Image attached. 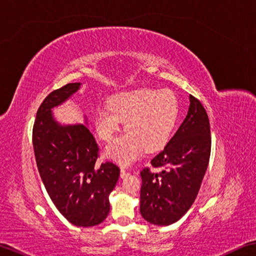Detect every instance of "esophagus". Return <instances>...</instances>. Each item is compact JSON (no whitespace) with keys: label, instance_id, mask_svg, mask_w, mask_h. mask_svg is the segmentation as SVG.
<instances>
[{"label":"esophagus","instance_id":"esophagus-1","mask_svg":"<svg viewBox=\"0 0 256 256\" xmlns=\"http://www.w3.org/2000/svg\"><path fill=\"white\" fill-rule=\"evenodd\" d=\"M130 175V172L128 170H125L124 168H121V172H120V176H121V178H125L128 177Z\"/></svg>","mask_w":256,"mask_h":256}]
</instances>
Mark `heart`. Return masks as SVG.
<instances>
[{"label": "heart", "mask_w": 256, "mask_h": 256, "mask_svg": "<svg viewBox=\"0 0 256 256\" xmlns=\"http://www.w3.org/2000/svg\"><path fill=\"white\" fill-rule=\"evenodd\" d=\"M178 116V100L170 90L142 89L123 92L108 100V108H98L94 116L96 132L111 140L125 123L128 133L108 145L106 154L128 165L144 150L156 152L170 138Z\"/></svg>", "instance_id": "b5f03b06"}]
</instances>
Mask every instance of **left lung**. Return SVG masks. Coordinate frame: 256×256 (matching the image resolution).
Wrapping results in <instances>:
<instances>
[{"label":"left lung","mask_w":256,"mask_h":256,"mask_svg":"<svg viewBox=\"0 0 256 256\" xmlns=\"http://www.w3.org/2000/svg\"><path fill=\"white\" fill-rule=\"evenodd\" d=\"M186 118L165 148L150 164L164 167L160 172L150 168L140 172V211L155 226L175 224L189 210L197 197L209 164L210 124L204 108L189 96Z\"/></svg>","instance_id":"obj_1"}]
</instances>
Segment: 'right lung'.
Instances as JSON below:
<instances>
[{
    "mask_svg": "<svg viewBox=\"0 0 256 256\" xmlns=\"http://www.w3.org/2000/svg\"><path fill=\"white\" fill-rule=\"evenodd\" d=\"M68 84L52 91L37 111L32 146L38 172L58 211L76 226L100 224L110 212V196L120 170L111 162L96 165L99 148L84 124H62L52 110L80 88Z\"/></svg>",
    "mask_w": 256,
    "mask_h": 256,
    "instance_id": "1",
    "label": "right lung"
}]
</instances>
